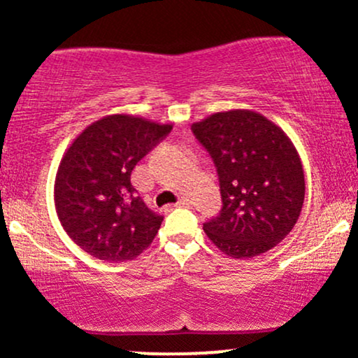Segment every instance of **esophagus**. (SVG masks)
<instances>
[{
    "mask_svg": "<svg viewBox=\"0 0 358 358\" xmlns=\"http://www.w3.org/2000/svg\"><path fill=\"white\" fill-rule=\"evenodd\" d=\"M192 205V200L187 199V196H183V199H180L178 202H176V207H190Z\"/></svg>",
    "mask_w": 358,
    "mask_h": 358,
    "instance_id": "34e87169",
    "label": "esophagus"
}]
</instances>
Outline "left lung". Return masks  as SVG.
<instances>
[{
	"instance_id": "8db88e82",
	"label": "left lung",
	"mask_w": 358,
	"mask_h": 358,
	"mask_svg": "<svg viewBox=\"0 0 358 358\" xmlns=\"http://www.w3.org/2000/svg\"><path fill=\"white\" fill-rule=\"evenodd\" d=\"M217 166L222 210L203 231L229 257L276 248L293 231L305 202V171L293 141L250 109L213 113L192 124Z\"/></svg>"
}]
</instances>
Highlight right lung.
<instances>
[{"instance_id": "1", "label": "right lung", "mask_w": 358, "mask_h": 358, "mask_svg": "<svg viewBox=\"0 0 358 358\" xmlns=\"http://www.w3.org/2000/svg\"><path fill=\"white\" fill-rule=\"evenodd\" d=\"M171 127L110 114L89 124L65 150L53 185L55 210L67 236L92 257L133 261L153 242L163 217L134 195L131 173Z\"/></svg>"}]
</instances>
